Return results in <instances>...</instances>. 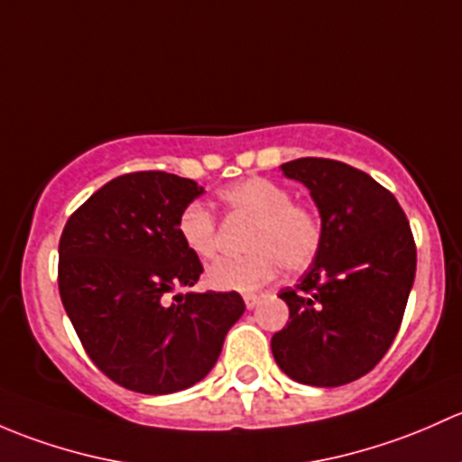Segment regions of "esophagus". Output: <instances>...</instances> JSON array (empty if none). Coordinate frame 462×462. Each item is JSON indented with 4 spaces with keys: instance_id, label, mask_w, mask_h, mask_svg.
Masks as SVG:
<instances>
[{
    "instance_id": "esophagus-1",
    "label": "esophagus",
    "mask_w": 462,
    "mask_h": 462,
    "mask_svg": "<svg viewBox=\"0 0 462 462\" xmlns=\"http://www.w3.org/2000/svg\"><path fill=\"white\" fill-rule=\"evenodd\" d=\"M258 302H260V296H255V293H245V304H246V309L258 307Z\"/></svg>"
}]
</instances>
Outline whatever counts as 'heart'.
I'll use <instances>...</instances> for the list:
<instances>
[{
	"label": "heart",
	"instance_id": "1",
	"mask_svg": "<svg viewBox=\"0 0 462 462\" xmlns=\"http://www.w3.org/2000/svg\"><path fill=\"white\" fill-rule=\"evenodd\" d=\"M229 216L249 220L240 258H225L208 269L216 289L254 291L264 287L282 266L289 273L304 271L322 245V222L309 207L293 202L291 191L266 178H246L220 191ZM180 240L199 260H213L220 251L217 220L204 204L184 207L178 217Z\"/></svg>",
	"mask_w": 462,
	"mask_h": 462
}]
</instances>
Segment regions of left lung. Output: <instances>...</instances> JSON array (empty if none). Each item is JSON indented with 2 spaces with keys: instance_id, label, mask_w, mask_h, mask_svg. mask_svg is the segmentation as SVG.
Masks as SVG:
<instances>
[{
  "instance_id": "1",
  "label": "left lung",
  "mask_w": 462,
  "mask_h": 462,
  "mask_svg": "<svg viewBox=\"0 0 462 462\" xmlns=\"http://www.w3.org/2000/svg\"><path fill=\"white\" fill-rule=\"evenodd\" d=\"M311 191L322 245L296 287L278 293L289 322L271 351L289 378L340 387L369 374L401 329L416 275V242L392 191L337 160L282 164Z\"/></svg>"
}]
</instances>
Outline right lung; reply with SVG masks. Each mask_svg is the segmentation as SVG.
Instances as JSON below:
<instances>
[{"label":"right lung","mask_w":462,"mask_h":462,"mask_svg":"<svg viewBox=\"0 0 462 462\" xmlns=\"http://www.w3.org/2000/svg\"><path fill=\"white\" fill-rule=\"evenodd\" d=\"M202 193L189 178L135 171L95 191L61 231V304L95 367L131 392L199 383L245 313L237 291L172 295L204 271L178 233L180 213Z\"/></svg>","instance_id":"obj_1"}]
</instances>
